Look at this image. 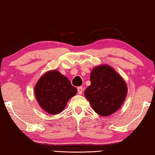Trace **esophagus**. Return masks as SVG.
<instances>
[{"instance_id": "esophagus-1", "label": "esophagus", "mask_w": 155, "mask_h": 155, "mask_svg": "<svg viewBox=\"0 0 155 155\" xmlns=\"http://www.w3.org/2000/svg\"><path fill=\"white\" fill-rule=\"evenodd\" d=\"M82 91H83V88H82V87H78V94H81L82 93Z\"/></svg>"}]
</instances>
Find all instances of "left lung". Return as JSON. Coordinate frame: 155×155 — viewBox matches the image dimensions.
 <instances>
[{"label": "left lung", "mask_w": 155, "mask_h": 155, "mask_svg": "<svg viewBox=\"0 0 155 155\" xmlns=\"http://www.w3.org/2000/svg\"><path fill=\"white\" fill-rule=\"evenodd\" d=\"M90 82L84 96L93 110L102 116L117 111L128 93L127 84L121 76L110 65H100L92 69Z\"/></svg>", "instance_id": "left-lung-1"}]
</instances>
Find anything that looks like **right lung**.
Wrapping results in <instances>:
<instances>
[{
	"instance_id": "1",
	"label": "right lung",
	"mask_w": 155,
	"mask_h": 155,
	"mask_svg": "<svg viewBox=\"0 0 155 155\" xmlns=\"http://www.w3.org/2000/svg\"><path fill=\"white\" fill-rule=\"evenodd\" d=\"M76 94L77 89L72 86L68 78L56 70L44 73L35 87L36 99L40 107L51 115L60 114Z\"/></svg>"
}]
</instances>
